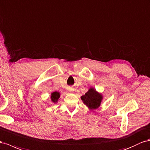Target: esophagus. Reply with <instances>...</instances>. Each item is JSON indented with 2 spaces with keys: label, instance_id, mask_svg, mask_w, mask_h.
Returning <instances> with one entry per match:
<instances>
[{
  "label": "esophagus",
  "instance_id": "esophagus-1",
  "mask_svg": "<svg viewBox=\"0 0 150 150\" xmlns=\"http://www.w3.org/2000/svg\"><path fill=\"white\" fill-rule=\"evenodd\" d=\"M69 91L70 93H73L74 92V89L69 88Z\"/></svg>",
  "mask_w": 150,
  "mask_h": 150
}]
</instances>
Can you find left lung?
<instances>
[{
	"label": "left lung",
	"mask_w": 150,
	"mask_h": 150,
	"mask_svg": "<svg viewBox=\"0 0 150 150\" xmlns=\"http://www.w3.org/2000/svg\"><path fill=\"white\" fill-rule=\"evenodd\" d=\"M81 99L84 104L90 110H92L98 109L100 107L103 99V96L102 93L97 91L94 88L91 87L84 95L81 96Z\"/></svg>",
	"instance_id": "obj_1"
}]
</instances>
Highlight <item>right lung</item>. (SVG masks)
<instances>
[{
	"instance_id": "1",
	"label": "right lung",
	"mask_w": 150,
	"mask_h": 150,
	"mask_svg": "<svg viewBox=\"0 0 150 150\" xmlns=\"http://www.w3.org/2000/svg\"><path fill=\"white\" fill-rule=\"evenodd\" d=\"M60 93L59 91L52 92L50 95V100L53 103H57L60 100Z\"/></svg>"
}]
</instances>
